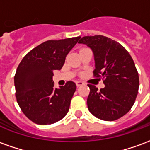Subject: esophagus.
Wrapping results in <instances>:
<instances>
[{"label":"esophagus","mask_w":150,"mask_h":150,"mask_svg":"<svg viewBox=\"0 0 150 150\" xmlns=\"http://www.w3.org/2000/svg\"><path fill=\"white\" fill-rule=\"evenodd\" d=\"M75 83H76V86H77V87H79V86H82V85L84 84V83L82 81H76L75 82Z\"/></svg>","instance_id":"34e87169"}]
</instances>
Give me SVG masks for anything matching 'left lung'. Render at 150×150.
<instances>
[{"label": "left lung", "mask_w": 150, "mask_h": 150, "mask_svg": "<svg viewBox=\"0 0 150 150\" xmlns=\"http://www.w3.org/2000/svg\"><path fill=\"white\" fill-rule=\"evenodd\" d=\"M79 43L92 50L96 62L93 76L102 78L105 85L98 90L88 84V110L107 121L122 117L131 109L138 93L139 75L132 57L122 45L103 35L85 36Z\"/></svg>", "instance_id": "left-lung-1"}]
</instances>
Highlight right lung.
<instances>
[{
  "label": "right lung",
  "instance_id": "1",
  "mask_svg": "<svg viewBox=\"0 0 150 150\" xmlns=\"http://www.w3.org/2000/svg\"><path fill=\"white\" fill-rule=\"evenodd\" d=\"M80 37L49 40L31 50L14 75L16 99L25 116L38 125H51L68 112L76 90L74 82L54 88L53 71L60 70Z\"/></svg>",
  "mask_w": 150,
  "mask_h": 150
}]
</instances>
